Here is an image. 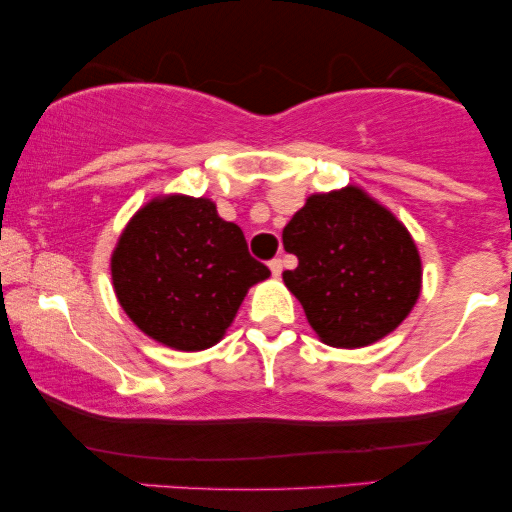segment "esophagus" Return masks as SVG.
Returning <instances> with one entry per match:
<instances>
[{
    "label": "esophagus",
    "instance_id": "obj_1",
    "mask_svg": "<svg viewBox=\"0 0 512 512\" xmlns=\"http://www.w3.org/2000/svg\"><path fill=\"white\" fill-rule=\"evenodd\" d=\"M282 270H284L282 258H272V261H270V272H272V277H279V275H282Z\"/></svg>",
    "mask_w": 512,
    "mask_h": 512
}]
</instances>
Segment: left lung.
Returning a JSON list of instances; mask_svg holds the SVG:
<instances>
[{"mask_svg": "<svg viewBox=\"0 0 512 512\" xmlns=\"http://www.w3.org/2000/svg\"><path fill=\"white\" fill-rule=\"evenodd\" d=\"M282 240L298 256V268L282 275L286 289L331 347L382 340L422 291V258L408 228L359 186L310 195Z\"/></svg>", "mask_w": 512, "mask_h": 512, "instance_id": "8db88e82", "label": "left lung"}]
</instances>
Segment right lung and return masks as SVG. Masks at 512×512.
Returning a JSON list of instances; mask_svg holds the SVG:
<instances>
[{"mask_svg":"<svg viewBox=\"0 0 512 512\" xmlns=\"http://www.w3.org/2000/svg\"><path fill=\"white\" fill-rule=\"evenodd\" d=\"M268 277L242 228L191 195L146 202L111 254L116 298L132 324L181 352L216 345L247 291Z\"/></svg>","mask_w":512,"mask_h":512,"instance_id":"obj_1","label":"right lung"}]
</instances>
